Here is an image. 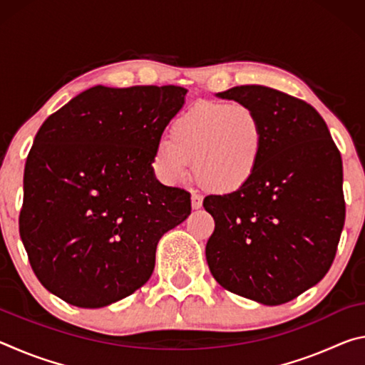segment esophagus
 <instances>
[{
    "label": "esophagus",
    "instance_id": "34e87169",
    "mask_svg": "<svg viewBox=\"0 0 365 365\" xmlns=\"http://www.w3.org/2000/svg\"><path fill=\"white\" fill-rule=\"evenodd\" d=\"M191 207L193 209H201L202 207V196L193 193L191 195Z\"/></svg>",
    "mask_w": 365,
    "mask_h": 365
}]
</instances>
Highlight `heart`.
Listing matches in <instances>:
<instances>
[{"label":"heart","mask_w":365,"mask_h":365,"mask_svg":"<svg viewBox=\"0 0 365 365\" xmlns=\"http://www.w3.org/2000/svg\"><path fill=\"white\" fill-rule=\"evenodd\" d=\"M265 151L261 117L243 103L201 101L170 125V140L153 150L154 175L177 187L190 175L191 159L197 180L214 193H233L251 182Z\"/></svg>","instance_id":"1"}]
</instances>
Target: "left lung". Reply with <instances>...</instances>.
<instances>
[{
	"mask_svg": "<svg viewBox=\"0 0 365 365\" xmlns=\"http://www.w3.org/2000/svg\"><path fill=\"white\" fill-rule=\"evenodd\" d=\"M215 96L256 110L265 151L243 188L205 197L215 222L207 265L228 292L279 306L317 285L335 259L344 225L341 156L306 101L262 85Z\"/></svg>",
	"mask_w": 365,
	"mask_h": 365,
	"instance_id": "8db88e82",
	"label": "left lung"
}]
</instances>
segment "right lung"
<instances>
[{
    "mask_svg": "<svg viewBox=\"0 0 365 365\" xmlns=\"http://www.w3.org/2000/svg\"><path fill=\"white\" fill-rule=\"evenodd\" d=\"M175 85H96L43 122L24 170L19 232L36 279L78 307L150 280L156 246L191 212L153 172V150L185 104Z\"/></svg>",
    "mask_w": 365,
    "mask_h": 365,
    "instance_id": "obj_1",
    "label": "right lung"
}]
</instances>
